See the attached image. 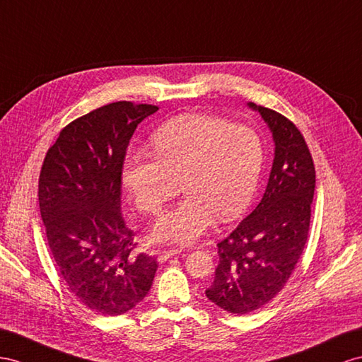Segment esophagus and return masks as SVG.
<instances>
[{
    "label": "esophagus",
    "mask_w": 362,
    "mask_h": 362,
    "mask_svg": "<svg viewBox=\"0 0 362 362\" xmlns=\"http://www.w3.org/2000/svg\"><path fill=\"white\" fill-rule=\"evenodd\" d=\"M182 252V249H168V251H160L159 252V262H166L168 258L174 257V255H179Z\"/></svg>",
    "instance_id": "esophagus-1"
}]
</instances>
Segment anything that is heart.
Wrapping results in <instances>:
<instances>
[{"label": "heart", "mask_w": 362, "mask_h": 362, "mask_svg": "<svg viewBox=\"0 0 362 362\" xmlns=\"http://www.w3.org/2000/svg\"><path fill=\"white\" fill-rule=\"evenodd\" d=\"M154 154L132 151L122 163V183L139 211L159 214L182 189L177 206L153 226L160 243L189 245L220 220L247 208L263 170V144L252 128L191 113L170 120L151 139Z\"/></svg>", "instance_id": "b5f03b06"}]
</instances>
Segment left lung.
<instances>
[{"label":"left lung","instance_id":"obj_1","mask_svg":"<svg viewBox=\"0 0 362 362\" xmlns=\"http://www.w3.org/2000/svg\"><path fill=\"white\" fill-rule=\"evenodd\" d=\"M272 133L274 162L263 199L218 246L214 283L220 309L246 315L263 308L289 280L308 242L315 168L304 137L289 119L247 102Z\"/></svg>","mask_w":362,"mask_h":362}]
</instances>
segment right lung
Wrapping results in <instances>:
<instances>
[{
    "mask_svg": "<svg viewBox=\"0 0 362 362\" xmlns=\"http://www.w3.org/2000/svg\"><path fill=\"white\" fill-rule=\"evenodd\" d=\"M157 110L120 100L73 120L40 174V211L53 260L69 291L105 317L134 309L157 271L156 258L133 252L134 234L120 211L127 146Z\"/></svg>",
    "mask_w": 362,
    "mask_h": 362,
    "instance_id": "1",
    "label": "right lung"
}]
</instances>
